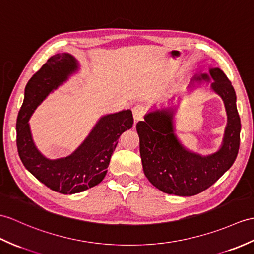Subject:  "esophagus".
Masks as SVG:
<instances>
[{"label":"esophagus","mask_w":254,"mask_h":254,"mask_svg":"<svg viewBox=\"0 0 254 254\" xmlns=\"http://www.w3.org/2000/svg\"><path fill=\"white\" fill-rule=\"evenodd\" d=\"M132 111H133V117H134L135 122H137V121L143 119V117L145 115V107H144V106H141V105L134 106Z\"/></svg>","instance_id":"34e87169"}]
</instances>
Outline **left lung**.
Returning <instances> with one entry per match:
<instances>
[{
  "instance_id": "obj_1",
  "label": "left lung",
  "mask_w": 254,
  "mask_h": 254,
  "mask_svg": "<svg viewBox=\"0 0 254 254\" xmlns=\"http://www.w3.org/2000/svg\"><path fill=\"white\" fill-rule=\"evenodd\" d=\"M209 72L210 76L201 73L192 81L212 79V90L225 105L227 126L221 148L214 154L201 156L181 144L174 133L175 108L150 111L136 125L144 173L163 192L186 197L205 190L233 166L238 155L241 123L235 90L220 68H210Z\"/></svg>"
}]
</instances>
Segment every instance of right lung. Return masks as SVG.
<instances>
[{"mask_svg":"<svg viewBox=\"0 0 254 254\" xmlns=\"http://www.w3.org/2000/svg\"><path fill=\"white\" fill-rule=\"evenodd\" d=\"M78 68V62L68 53L49 58L26 85L16 125L17 149L23 166L52 190L64 194L84 191L104 180L118 139L134 122L129 109L103 116L71 155L52 160L41 154L33 143L29 119L46 96Z\"/></svg>","mask_w":254,"mask_h":254,"instance_id":"1","label":"right lung"}]
</instances>
